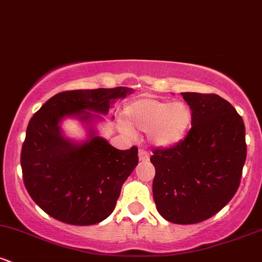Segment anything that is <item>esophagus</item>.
I'll list each match as a JSON object with an SVG mask.
<instances>
[{"label": "esophagus", "mask_w": 262, "mask_h": 262, "mask_svg": "<svg viewBox=\"0 0 262 262\" xmlns=\"http://www.w3.org/2000/svg\"><path fill=\"white\" fill-rule=\"evenodd\" d=\"M139 160L140 161H148L149 160V154L146 150H144V149L139 150Z\"/></svg>", "instance_id": "34e87169"}]
</instances>
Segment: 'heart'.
Segmentation results:
<instances>
[{
    "label": "heart",
    "instance_id": "1",
    "mask_svg": "<svg viewBox=\"0 0 262 262\" xmlns=\"http://www.w3.org/2000/svg\"><path fill=\"white\" fill-rule=\"evenodd\" d=\"M125 122L123 128L130 133L138 129L151 135V140L159 146H172L180 143L187 133L192 122V112L182 102L161 101L155 98H139L124 110Z\"/></svg>",
    "mask_w": 262,
    "mask_h": 262
}]
</instances>
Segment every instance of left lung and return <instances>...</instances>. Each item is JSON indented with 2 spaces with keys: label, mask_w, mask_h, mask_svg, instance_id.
I'll return each instance as SVG.
<instances>
[{
  "label": "left lung",
  "mask_w": 262,
  "mask_h": 262,
  "mask_svg": "<svg viewBox=\"0 0 262 262\" xmlns=\"http://www.w3.org/2000/svg\"><path fill=\"white\" fill-rule=\"evenodd\" d=\"M181 95L192 111V127L176 145L152 151V196L166 221L194 224L217 214L239 188L246 160L245 125L221 96Z\"/></svg>",
  "instance_id": "8db88e82"
}]
</instances>
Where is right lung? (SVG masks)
I'll use <instances>...</instances> for the list:
<instances>
[{
    "instance_id": "add662e5",
    "label": "right lung",
    "mask_w": 262,
    "mask_h": 262,
    "mask_svg": "<svg viewBox=\"0 0 262 262\" xmlns=\"http://www.w3.org/2000/svg\"><path fill=\"white\" fill-rule=\"evenodd\" d=\"M132 92L128 87L60 92L31 118L20 152L23 181L50 217L91 225L113 212L123 183L138 165V148H113L92 128L89 140L74 143L62 135L60 122L74 116L90 124L100 118L90 112L107 114L114 100Z\"/></svg>"
}]
</instances>
